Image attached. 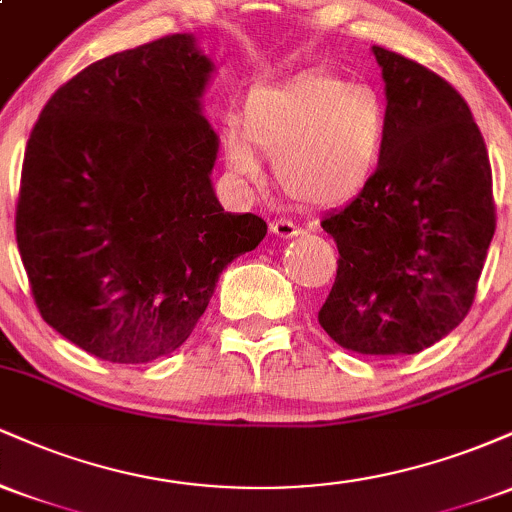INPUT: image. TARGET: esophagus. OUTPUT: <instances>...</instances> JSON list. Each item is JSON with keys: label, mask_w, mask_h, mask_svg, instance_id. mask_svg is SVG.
Here are the masks:
<instances>
[{"label": "esophagus", "mask_w": 512, "mask_h": 512, "mask_svg": "<svg viewBox=\"0 0 512 512\" xmlns=\"http://www.w3.org/2000/svg\"><path fill=\"white\" fill-rule=\"evenodd\" d=\"M272 233L276 238H296V236H301V228H298L293 221L281 219V221L272 223Z\"/></svg>", "instance_id": "esophagus-1"}]
</instances>
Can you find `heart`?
<instances>
[{"label":"heart","instance_id":"heart-1","mask_svg":"<svg viewBox=\"0 0 512 512\" xmlns=\"http://www.w3.org/2000/svg\"><path fill=\"white\" fill-rule=\"evenodd\" d=\"M387 105L375 88L342 74L308 72L248 93L243 120H228V173L252 185L274 158L281 190L303 207H337L373 180L387 144Z\"/></svg>","mask_w":512,"mask_h":512}]
</instances>
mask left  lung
Wrapping results in <instances>:
<instances>
[{"label":"left lung","mask_w":512,"mask_h":512,"mask_svg":"<svg viewBox=\"0 0 512 512\" xmlns=\"http://www.w3.org/2000/svg\"><path fill=\"white\" fill-rule=\"evenodd\" d=\"M383 69L387 144L373 180L322 228L337 279L317 320L344 349L419 354L472 308L496 207L484 137L448 81L373 45Z\"/></svg>","instance_id":"obj_1"}]
</instances>
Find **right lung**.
<instances>
[{
    "label": "right lung",
    "mask_w": 512,
    "mask_h": 512,
    "mask_svg": "<svg viewBox=\"0 0 512 512\" xmlns=\"http://www.w3.org/2000/svg\"><path fill=\"white\" fill-rule=\"evenodd\" d=\"M214 69L192 33L115 52L57 88L28 139L16 243L35 305L103 361L178 349L223 269L267 236L214 192Z\"/></svg>",
    "instance_id": "add662e5"
}]
</instances>
